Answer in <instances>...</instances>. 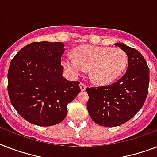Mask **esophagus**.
<instances>
[{
	"label": "esophagus",
	"mask_w": 157,
	"mask_h": 157,
	"mask_svg": "<svg viewBox=\"0 0 157 157\" xmlns=\"http://www.w3.org/2000/svg\"><path fill=\"white\" fill-rule=\"evenodd\" d=\"M80 87H81V91H85L86 90V87H87V86H86V85H85V84L81 82V83L80 84Z\"/></svg>",
	"instance_id": "1"
}]
</instances>
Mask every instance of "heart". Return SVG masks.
<instances>
[{
	"mask_svg": "<svg viewBox=\"0 0 157 157\" xmlns=\"http://www.w3.org/2000/svg\"><path fill=\"white\" fill-rule=\"evenodd\" d=\"M73 56L64 58L63 66L74 75L90 70V80L98 86L116 81L128 64L127 54L120 48L82 45L74 50Z\"/></svg>",
	"mask_w": 157,
	"mask_h": 157,
	"instance_id": "b5f03b06",
	"label": "heart"
}]
</instances>
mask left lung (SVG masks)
<instances>
[{
    "label": "left lung",
    "mask_w": 157,
    "mask_h": 157,
    "mask_svg": "<svg viewBox=\"0 0 157 157\" xmlns=\"http://www.w3.org/2000/svg\"><path fill=\"white\" fill-rule=\"evenodd\" d=\"M128 56V67L121 78L108 86L87 88V109L101 126L124 124L141 109L148 93L149 68L144 56L123 43L115 44Z\"/></svg>",
    "instance_id": "left-lung-1"
}]
</instances>
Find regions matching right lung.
Returning a JSON list of instances; mask_svg holds the SVG:
<instances>
[{
	"instance_id": "1",
	"label": "right lung",
	"mask_w": 157,
	"mask_h": 157,
	"mask_svg": "<svg viewBox=\"0 0 157 157\" xmlns=\"http://www.w3.org/2000/svg\"><path fill=\"white\" fill-rule=\"evenodd\" d=\"M63 47L62 42H33L11 60L7 86L10 100L18 114L32 124H59L66 117L67 104L81 92L79 81L62 76Z\"/></svg>"
}]
</instances>
